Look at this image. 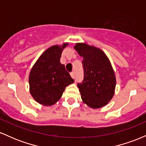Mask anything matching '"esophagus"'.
Returning a JSON list of instances; mask_svg holds the SVG:
<instances>
[{
	"mask_svg": "<svg viewBox=\"0 0 146 146\" xmlns=\"http://www.w3.org/2000/svg\"><path fill=\"white\" fill-rule=\"evenodd\" d=\"M71 76L73 78H75V72H71Z\"/></svg>",
	"mask_w": 146,
	"mask_h": 146,
	"instance_id": "34e87169",
	"label": "esophagus"
}]
</instances>
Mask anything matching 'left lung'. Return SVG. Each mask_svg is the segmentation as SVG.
Masks as SVG:
<instances>
[{"label": "left lung", "instance_id": "left-lung-1", "mask_svg": "<svg viewBox=\"0 0 146 146\" xmlns=\"http://www.w3.org/2000/svg\"><path fill=\"white\" fill-rule=\"evenodd\" d=\"M75 48L83 57L84 79L78 86L83 102L93 108L104 106L113 97L116 80L109 60L100 48L77 44Z\"/></svg>", "mask_w": 146, "mask_h": 146}]
</instances>
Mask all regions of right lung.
Listing matches in <instances>:
<instances>
[{
    "mask_svg": "<svg viewBox=\"0 0 146 146\" xmlns=\"http://www.w3.org/2000/svg\"><path fill=\"white\" fill-rule=\"evenodd\" d=\"M62 47L53 46L46 50L37 60L30 72V93L34 100L44 106L56 103L62 95L66 86L74 82L69 73L60 60Z\"/></svg>",
    "mask_w": 146,
    "mask_h": 146,
    "instance_id": "1",
    "label": "right lung"
}]
</instances>
